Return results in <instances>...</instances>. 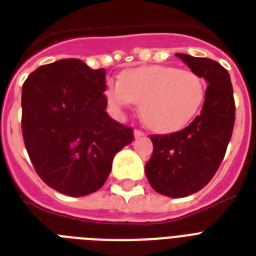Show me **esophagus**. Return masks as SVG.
<instances>
[{"label":"esophagus","instance_id":"34e87169","mask_svg":"<svg viewBox=\"0 0 256 256\" xmlns=\"http://www.w3.org/2000/svg\"><path fill=\"white\" fill-rule=\"evenodd\" d=\"M134 136H136V138H142V136H144V132H142V130H138V128H136V130H134Z\"/></svg>","mask_w":256,"mask_h":256}]
</instances>
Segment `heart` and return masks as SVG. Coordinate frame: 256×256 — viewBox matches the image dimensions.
Returning <instances> with one entry per match:
<instances>
[{"instance_id":"obj_1","label":"heart","mask_w":256,"mask_h":256,"mask_svg":"<svg viewBox=\"0 0 256 256\" xmlns=\"http://www.w3.org/2000/svg\"><path fill=\"white\" fill-rule=\"evenodd\" d=\"M206 96V84L191 70L152 65L128 69L106 86V98L116 110L140 104V116L156 132L182 130L194 120Z\"/></svg>"}]
</instances>
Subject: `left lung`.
Masks as SVG:
<instances>
[{"mask_svg":"<svg viewBox=\"0 0 256 256\" xmlns=\"http://www.w3.org/2000/svg\"><path fill=\"white\" fill-rule=\"evenodd\" d=\"M176 56L208 86L202 112L187 128L150 136L154 148L144 172L152 188L170 198L194 194L210 182L224 158L235 122L228 72L210 58Z\"/></svg>","mask_w":256,"mask_h":256,"instance_id":"obj_1","label":"left lung"}]
</instances>
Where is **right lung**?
Instances as JSON below:
<instances>
[{
	"instance_id": "1",
	"label": "right lung",
	"mask_w": 256,
	"mask_h": 256,
	"mask_svg": "<svg viewBox=\"0 0 256 256\" xmlns=\"http://www.w3.org/2000/svg\"><path fill=\"white\" fill-rule=\"evenodd\" d=\"M106 70L76 58L40 66L22 86V136L34 168L61 194L100 190L132 128L108 116Z\"/></svg>"
}]
</instances>
